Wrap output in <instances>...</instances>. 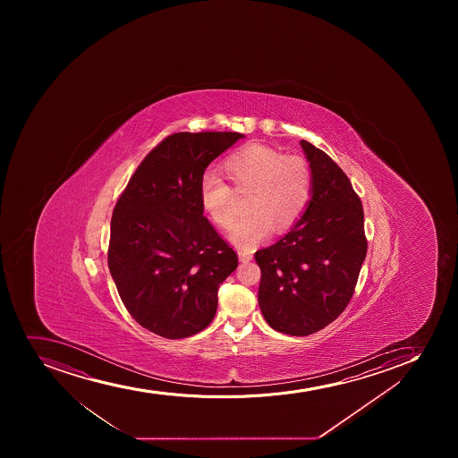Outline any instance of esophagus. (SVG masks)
<instances>
[{"label": "esophagus", "instance_id": "obj_1", "mask_svg": "<svg viewBox=\"0 0 458 458\" xmlns=\"http://www.w3.org/2000/svg\"><path fill=\"white\" fill-rule=\"evenodd\" d=\"M237 255H239V259H241L242 263H250V259H252V255L250 252H246V250H237Z\"/></svg>", "mask_w": 458, "mask_h": 458}]
</instances>
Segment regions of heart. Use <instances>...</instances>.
Instances as JSON below:
<instances>
[{"label": "heart", "mask_w": 458, "mask_h": 458, "mask_svg": "<svg viewBox=\"0 0 458 458\" xmlns=\"http://www.w3.org/2000/svg\"><path fill=\"white\" fill-rule=\"evenodd\" d=\"M234 190L248 195V215L233 224L228 241L242 250H254L277 232L299 221L312 197V170L297 155L264 145H248L224 163ZM199 203L216 225H230L234 217V192L217 172L208 170L199 179Z\"/></svg>", "instance_id": "obj_1"}]
</instances>
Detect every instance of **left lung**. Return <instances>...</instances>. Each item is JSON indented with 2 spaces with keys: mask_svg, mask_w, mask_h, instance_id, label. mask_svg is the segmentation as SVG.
Masks as SVG:
<instances>
[{
  "mask_svg": "<svg viewBox=\"0 0 458 458\" xmlns=\"http://www.w3.org/2000/svg\"><path fill=\"white\" fill-rule=\"evenodd\" d=\"M312 170V197L275 245L255 252L259 304L273 330L309 335L348 306L366 259L364 212L348 176L333 159L300 140Z\"/></svg>",
  "mask_w": 458,
  "mask_h": 458,
  "instance_id": "8db88e82",
  "label": "left lung"
}]
</instances>
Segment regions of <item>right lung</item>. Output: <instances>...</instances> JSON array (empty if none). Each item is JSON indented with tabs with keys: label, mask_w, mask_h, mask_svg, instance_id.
Wrapping results in <instances>:
<instances>
[{
	"label": "right lung",
	"mask_w": 458,
	"mask_h": 458,
	"mask_svg": "<svg viewBox=\"0 0 458 458\" xmlns=\"http://www.w3.org/2000/svg\"><path fill=\"white\" fill-rule=\"evenodd\" d=\"M241 132H176L141 161L114 206L109 270L128 312L165 339L212 322L237 255L204 217L199 179Z\"/></svg>",
	"instance_id": "add662e5"
}]
</instances>
